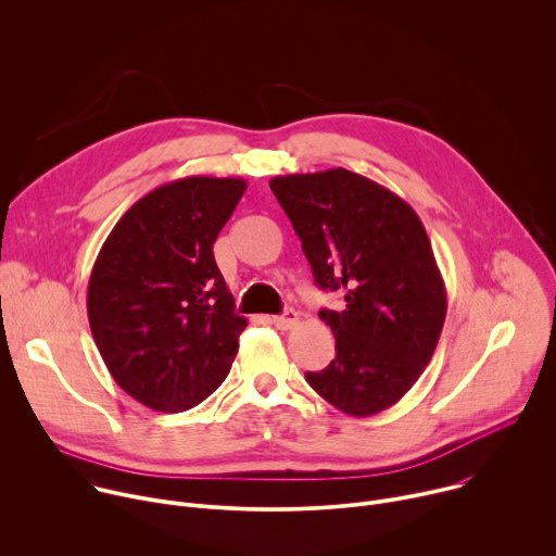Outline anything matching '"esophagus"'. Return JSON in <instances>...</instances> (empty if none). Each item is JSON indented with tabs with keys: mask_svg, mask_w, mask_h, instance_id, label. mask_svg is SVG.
I'll return each instance as SVG.
<instances>
[{
	"mask_svg": "<svg viewBox=\"0 0 556 556\" xmlns=\"http://www.w3.org/2000/svg\"><path fill=\"white\" fill-rule=\"evenodd\" d=\"M270 321H273V326L279 328V330H290V328H294V326L299 324V314H296L292 307H286L283 314L273 316Z\"/></svg>",
	"mask_w": 556,
	"mask_h": 556,
	"instance_id": "34e87169",
	"label": "esophagus"
}]
</instances>
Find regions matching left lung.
I'll list each match as a JSON object with an SVG mask.
<instances>
[{
  "label": "left lung",
  "mask_w": 556,
  "mask_h": 556,
  "mask_svg": "<svg viewBox=\"0 0 556 556\" xmlns=\"http://www.w3.org/2000/svg\"><path fill=\"white\" fill-rule=\"evenodd\" d=\"M270 189L292 222L321 290L345 309H321L337 356L305 371L343 414L365 418L399 403L429 365L446 316V290L416 211L348 169L277 176Z\"/></svg>",
  "instance_id": "8db88e82"
}]
</instances>
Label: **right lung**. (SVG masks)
Segmentation results:
<instances>
[{
  "label": "right lung",
  "instance_id": "right-lung-1",
  "mask_svg": "<svg viewBox=\"0 0 556 556\" xmlns=\"http://www.w3.org/2000/svg\"><path fill=\"white\" fill-rule=\"evenodd\" d=\"M242 178L191 176L140 198L112 228L88 286L94 343L121 389L176 414L222 384L247 319L213 244L242 200Z\"/></svg>",
  "mask_w": 556,
  "mask_h": 556
}]
</instances>
